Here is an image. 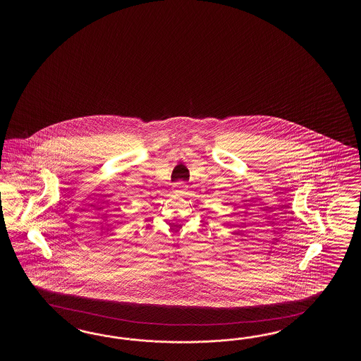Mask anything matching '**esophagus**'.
<instances>
[{"instance_id": "obj_1", "label": "esophagus", "mask_w": 361, "mask_h": 361, "mask_svg": "<svg viewBox=\"0 0 361 361\" xmlns=\"http://www.w3.org/2000/svg\"><path fill=\"white\" fill-rule=\"evenodd\" d=\"M173 192H174L176 196H185L187 192H188V185L184 182H177V183H174Z\"/></svg>"}]
</instances>
